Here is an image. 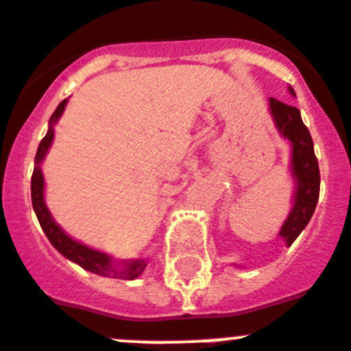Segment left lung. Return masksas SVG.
<instances>
[{"label": "left lung", "instance_id": "obj_1", "mask_svg": "<svg viewBox=\"0 0 351 351\" xmlns=\"http://www.w3.org/2000/svg\"><path fill=\"white\" fill-rule=\"evenodd\" d=\"M289 94L295 95V90L291 86H289ZM268 110L278 134L287 140L291 147L289 169H291L293 182H295L293 208L278 230V236L289 247L307 227L316 204H318L319 167L316 154H314L313 138L302 121L300 110L291 104L280 103L274 97L268 99Z\"/></svg>", "mask_w": 351, "mask_h": 351}]
</instances>
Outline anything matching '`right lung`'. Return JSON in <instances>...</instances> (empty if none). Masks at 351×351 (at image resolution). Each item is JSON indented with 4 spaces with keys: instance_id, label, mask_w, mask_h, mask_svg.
Here are the masks:
<instances>
[{
    "instance_id": "add662e5",
    "label": "right lung",
    "mask_w": 351,
    "mask_h": 351,
    "mask_svg": "<svg viewBox=\"0 0 351 351\" xmlns=\"http://www.w3.org/2000/svg\"><path fill=\"white\" fill-rule=\"evenodd\" d=\"M65 106H67V99H64L55 110V113L49 119V128H47L46 136L38 143L37 154H35V169H33L32 176V204L33 211L37 215L38 223H40L44 234L51 241V245L58 250L64 257H67L69 261L76 263L82 266L86 271H92L95 275L108 278H124V280H133V278L140 277L145 269L147 261L145 259H115L110 254H104L101 250L90 248L86 245L80 243L74 238L65 232L62 227L58 226L49 213L44 200V173H42V161L46 158L47 151H49L53 138H55V125L60 121V117L64 113Z\"/></svg>"
}]
</instances>
